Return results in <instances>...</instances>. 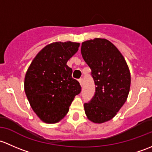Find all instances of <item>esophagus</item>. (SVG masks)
I'll use <instances>...</instances> for the list:
<instances>
[{
	"label": "esophagus",
	"mask_w": 152,
	"mask_h": 152,
	"mask_svg": "<svg viewBox=\"0 0 152 152\" xmlns=\"http://www.w3.org/2000/svg\"><path fill=\"white\" fill-rule=\"evenodd\" d=\"M79 82H80V84L81 86H83V78H80Z\"/></svg>",
	"instance_id": "obj_1"
}]
</instances>
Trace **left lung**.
I'll return each mask as SVG.
<instances>
[{
  "label": "left lung",
  "instance_id": "8db88e82",
  "mask_svg": "<svg viewBox=\"0 0 152 152\" xmlns=\"http://www.w3.org/2000/svg\"><path fill=\"white\" fill-rule=\"evenodd\" d=\"M81 54L91 69L95 93L84 103L88 118L94 123L109 121L127 99L131 77L121 53L108 40L96 38L82 43Z\"/></svg>",
  "mask_w": 152,
  "mask_h": 152
}]
</instances>
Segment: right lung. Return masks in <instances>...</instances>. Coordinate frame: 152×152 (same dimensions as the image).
<instances>
[{
  "mask_svg": "<svg viewBox=\"0 0 152 152\" xmlns=\"http://www.w3.org/2000/svg\"><path fill=\"white\" fill-rule=\"evenodd\" d=\"M79 46L71 42L50 44L37 55L26 72V94L33 110L45 122L61 120L75 96L80 93V85L66 65Z\"/></svg>",
  "mask_w": 152,
  "mask_h": 152,
  "instance_id": "right-lung-1",
  "label": "right lung"
}]
</instances>
